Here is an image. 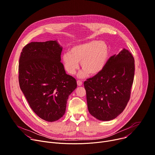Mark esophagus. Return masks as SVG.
Returning a JSON list of instances; mask_svg holds the SVG:
<instances>
[{
	"mask_svg": "<svg viewBox=\"0 0 155 155\" xmlns=\"http://www.w3.org/2000/svg\"><path fill=\"white\" fill-rule=\"evenodd\" d=\"M77 85H78V86H81L82 85V81H81V80H77Z\"/></svg>",
	"mask_w": 155,
	"mask_h": 155,
	"instance_id": "1",
	"label": "esophagus"
}]
</instances>
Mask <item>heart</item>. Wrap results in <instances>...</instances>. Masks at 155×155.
Instances as JSON below:
<instances>
[{"instance_id": "obj_1", "label": "heart", "mask_w": 155, "mask_h": 155, "mask_svg": "<svg viewBox=\"0 0 155 155\" xmlns=\"http://www.w3.org/2000/svg\"><path fill=\"white\" fill-rule=\"evenodd\" d=\"M109 47L104 41L93 40L73 46L70 52L62 55V62L66 71L70 75L76 73L79 63L83 68L78 74L80 78L88 74L95 75L105 67L109 58Z\"/></svg>"}]
</instances>
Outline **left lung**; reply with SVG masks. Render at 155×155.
I'll list each match as a JSON object with an SVG mask.
<instances>
[{
    "label": "left lung",
    "mask_w": 155,
    "mask_h": 155,
    "mask_svg": "<svg viewBox=\"0 0 155 155\" xmlns=\"http://www.w3.org/2000/svg\"><path fill=\"white\" fill-rule=\"evenodd\" d=\"M134 73V58L124 49L111 56L100 73L84 81L90 114L107 121L122 113L130 100Z\"/></svg>",
    "instance_id": "1"
}]
</instances>
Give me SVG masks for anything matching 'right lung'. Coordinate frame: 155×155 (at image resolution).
Listing matches in <instances>:
<instances>
[{
	"label": "right lung",
	"mask_w": 155,
	"mask_h": 155,
	"mask_svg": "<svg viewBox=\"0 0 155 155\" xmlns=\"http://www.w3.org/2000/svg\"><path fill=\"white\" fill-rule=\"evenodd\" d=\"M62 51L56 41L31 42L19 60L20 89L35 113L48 122L64 116L68 96L77 87L61 62Z\"/></svg>",
	"instance_id": "right-lung-1"
}]
</instances>
